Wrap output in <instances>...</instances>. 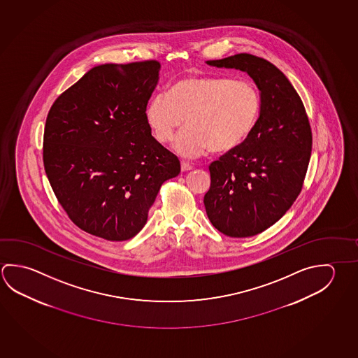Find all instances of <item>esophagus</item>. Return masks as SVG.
Returning <instances> with one entry per match:
<instances>
[{
    "label": "esophagus",
    "instance_id": "34e87169",
    "mask_svg": "<svg viewBox=\"0 0 358 358\" xmlns=\"http://www.w3.org/2000/svg\"><path fill=\"white\" fill-rule=\"evenodd\" d=\"M181 170L182 171L192 170V164H188V162H182Z\"/></svg>",
    "mask_w": 358,
    "mask_h": 358
}]
</instances>
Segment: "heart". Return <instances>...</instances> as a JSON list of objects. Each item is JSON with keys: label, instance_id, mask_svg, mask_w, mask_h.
<instances>
[{"label": "heart", "instance_id": "b5f03b06", "mask_svg": "<svg viewBox=\"0 0 358 358\" xmlns=\"http://www.w3.org/2000/svg\"><path fill=\"white\" fill-rule=\"evenodd\" d=\"M262 112V95L246 79L189 76L173 83L169 93L156 94L145 108V120L161 143L175 138L186 157L203 152H229L249 138Z\"/></svg>", "mask_w": 358, "mask_h": 358}]
</instances>
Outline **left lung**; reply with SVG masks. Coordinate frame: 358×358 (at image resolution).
I'll list each match as a JSON object with an SVG mask.
<instances>
[{"mask_svg": "<svg viewBox=\"0 0 358 358\" xmlns=\"http://www.w3.org/2000/svg\"><path fill=\"white\" fill-rule=\"evenodd\" d=\"M206 63L248 73L262 95L249 138L208 166L211 185L203 197L220 232L249 238L282 219L301 194L312 152L310 124L301 96L268 60L236 54Z\"/></svg>", "mask_w": 358, "mask_h": 358, "instance_id": "obj_1", "label": "left lung"}]
</instances>
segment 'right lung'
<instances>
[{
  "label": "right lung",
  "mask_w": 358,
  "mask_h": 358,
  "mask_svg": "<svg viewBox=\"0 0 358 358\" xmlns=\"http://www.w3.org/2000/svg\"><path fill=\"white\" fill-rule=\"evenodd\" d=\"M159 69L156 60L98 65L48 114L46 176L69 219L95 236H136L162 183L181 171L145 120Z\"/></svg>",
  "instance_id": "add662e5"
}]
</instances>
